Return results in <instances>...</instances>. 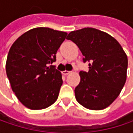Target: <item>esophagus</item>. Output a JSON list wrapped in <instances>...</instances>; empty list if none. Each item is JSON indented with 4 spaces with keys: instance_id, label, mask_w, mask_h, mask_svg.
Masks as SVG:
<instances>
[{
    "instance_id": "esophagus-1",
    "label": "esophagus",
    "mask_w": 133,
    "mask_h": 133,
    "mask_svg": "<svg viewBox=\"0 0 133 133\" xmlns=\"http://www.w3.org/2000/svg\"><path fill=\"white\" fill-rule=\"evenodd\" d=\"M70 72H71V71H66V70H65V71H62V74H63L64 75H68Z\"/></svg>"
}]
</instances>
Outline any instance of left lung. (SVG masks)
<instances>
[{
    "mask_svg": "<svg viewBox=\"0 0 133 133\" xmlns=\"http://www.w3.org/2000/svg\"><path fill=\"white\" fill-rule=\"evenodd\" d=\"M89 62V71H80L75 89L76 100L91 110L109 106L119 95L127 77L128 58L120 44L106 32L92 28L71 31L67 37Z\"/></svg>",
    "mask_w": 133,
    "mask_h": 133,
    "instance_id": "obj_1",
    "label": "left lung"
}]
</instances>
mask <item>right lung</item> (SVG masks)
<instances>
[{"label": "right lung", "mask_w": 133, "mask_h": 133, "mask_svg": "<svg viewBox=\"0 0 133 133\" xmlns=\"http://www.w3.org/2000/svg\"><path fill=\"white\" fill-rule=\"evenodd\" d=\"M68 33L35 28L21 35L11 45L6 73L17 99L27 108L39 110L58 98L63 83L62 73L50 65Z\"/></svg>", "instance_id": "1"}]
</instances>
